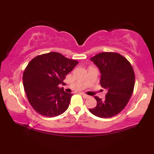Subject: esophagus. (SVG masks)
I'll return each mask as SVG.
<instances>
[{
    "label": "esophagus",
    "mask_w": 154,
    "mask_h": 154,
    "mask_svg": "<svg viewBox=\"0 0 154 154\" xmlns=\"http://www.w3.org/2000/svg\"><path fill=\"white\" fill-rule=\"evenodd\" d=\"M81 95L83 96V98H88V97H89V96L85 94H83V93H81Z\"/></svg>",
    "instance_id": "esophagus-1"
}]
</instances>
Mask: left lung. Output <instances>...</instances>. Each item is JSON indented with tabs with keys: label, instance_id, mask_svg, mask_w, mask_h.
I'll return each instance as SVG.
<instances>
[{
	"label": "left lung",
	"instance_id": "8db88e82",
	"mask_svg": "<svg viewBox=\"0 0 154 154\" xmlns=\"http://www.w3.org/2000/svg\"><path fill=\"white\" fill-rule=\"evenodd\" d=\"M100 72L101 87L107 90L105 100L95 96L97 105L89 111L101 118L113 117L123 110L133 92L135 77L133 69L124 56L103 52L90 59Z\"/></svg>",
	"mask_w": 154,
	"mask_h": 154
}]
</instances>
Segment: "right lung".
<instances>
[{"mask_svg": "<svg viewBox=\"0 0 154 154\" xmlns=\"http://www.w3.org/2000/svg\"><path fill=\"white\" fill-rule=\"evenodd\" d=\"M78 64L57 52L44 54L34 58L26 68L23 84L33 109L41 116L53 118L69 107L71 93L65 92L59 84Z\"/></svg>", "mask_w": 154, "mask_h": 154, "instance_id": "add662e5", "label": "right lung"}]
</instances>
